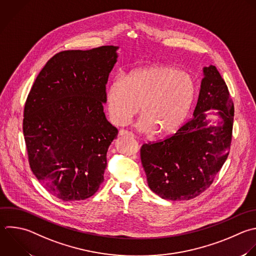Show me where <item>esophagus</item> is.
Listing matches in <instances>:
<instances>
[{
	"instance_id": "1",
	"label": "esophagus",
	"mask_w": 256,
	"mask_h": 256,
	"mask_svg": "<svg viewBox=\"0 0 256 256\" xmlns=\"http://www.w3.org/2000/svg\"><path fill=\"white\" fill-rule=\"evenodd\" d=\"M120 137H122V136H133V134L132 133H130L129 131H126V130H120L119 131V134H118Z\"/></svg>"
}]
</instances>
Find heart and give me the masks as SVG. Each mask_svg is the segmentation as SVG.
Here are the masks:
<instances>
[{
	"mask_svg": "<svg viewBox=\"0 0 256 256\" xmlns=\"http://www.w3.org/2000/svg\"><path fill=\"white\" fill-rule=\"evenodd\" d=\"M196 97L193 77L172 66L155 65L132 71L111 82L106 92L110 120L126 125L138 112L137 127L159 135L177 131L186 121Z\"/></svg>",
	"mask_w": 256,
	"mask_h": 256,
	"instance_id": "1",
	"label": "heart"
}]
</instances>
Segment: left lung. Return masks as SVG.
I'll list each match as a JSON object with an SVG mask.
<instances>
[{
  "label": "left lung",
  "instance_id": "obj_1",
  "mask_svg": "<svg viewBox=\"0 0 256 256\" xmlns=\"http://www.w3.org/2000/svg\"><path fill=\"white\" fill-rule=\"evenodd\" d=\"M193 117L175 134L143 144L141 162L150 189L161 198L189 200L212 184L228 157L234 105L215 66L204 68ZM217 108L222 121L207 126L204 111Z\"/></svg>",
  "mask_w": 256,
  "mask_h": 256
}]
</instances>
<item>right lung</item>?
I'll list each match as a JSON object with an SVG mask.
<instances>
[{
    "instance_id": "add662e5",
    "label": "right lung",
    "mask_w": 256,
    "mask_h": 256,
    "mask_svg": "<svg viewBox=\"0 0 256 256\" xmlns=\"http://www.w3.org/2000/svg\"><path fill=\"white\" fill-rule=\"evenodd\" d=\"M117 49L57 53L27 97L23 132L31 170L63 201L89 198L104 181L107 151L118 135L103 112Z\"/></svg>"
}]
</instances>
